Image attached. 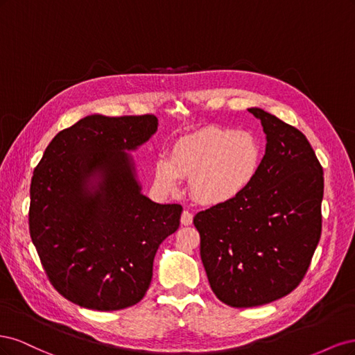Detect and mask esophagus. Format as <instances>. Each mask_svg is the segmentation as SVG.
Wrapping results in <instances>:
<instances>
[{
	"label": "esophagus",
	"mask_w": 355,
	"mask_h": 355,
	"mask_svg": "<svg viewBox=\"0 0 355 355\" xmlns=\"http://www.w3.org/2000/svg\"><path fill=\"white\" fill-rule=\"evenodd\" d=\"M192 213L191 211H188V210H184V213H182V216H180V222H182V225H185V227H188V225H191L192 223Z\"/></svg>",
	"instance_id": "34e87169"
}]
</instances>
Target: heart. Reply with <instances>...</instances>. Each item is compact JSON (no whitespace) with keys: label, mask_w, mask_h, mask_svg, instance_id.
<instances>
[{"label":"heart","mask_w":355,"mask_h":355,"mask_svg":"<svg viewBox=\"0 0 355 355\" xmlns=\"http://www.w3.org/2000/svg\"><path fill=\"white\" fill-rule=\"evenodd\" d=\"M261 145L249 132L206 127L180 137L170 157L155 161V184L164 192L178 191L189 179L192 196L204 204H222L250 185L261 164Z\"/></svg>","instance_id":"heart-1"}]
</instances>
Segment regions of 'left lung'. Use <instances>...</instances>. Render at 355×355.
<instances>
[{"instance_id":"left-lung-1","label":"left lung","mask_w":355,"mask_h":355,"mask_svg":"<svg viewBox=\"0 0 355 355\" xmlns=\"http://www.w3.org/2000/svg\"><path fill=\"white\" fill-rule=\"evenodd\" d=\"M266 135L257 173L239 197L196 214L213 293L234 308L270 304L305 277L321 235L323 167L296 127L250 108Z\"/></svg>"}]
</instances>
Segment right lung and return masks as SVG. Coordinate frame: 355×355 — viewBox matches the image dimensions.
I'll list each match as a JSON object with an SVG mask.
<instances>
[{
  "instance_id": "obj_1",
  "label": "right lung",
  "mask_w": 355,
  "mask_h": 355,
  "mask_svg": "<svg viewBox=\"0 0 355 355\" xmlns=\"http://www.w3.org/2000/svg\"><path fill=\"white\" fill-rule=\"evenodd\" d=\"M155 115H89L59 132L31 180L29 234L50 283L71 302L116 311L141 302L159 244L176 232L180 204L145 197L133 151Z\"/></svg>"
}]
</instances>
